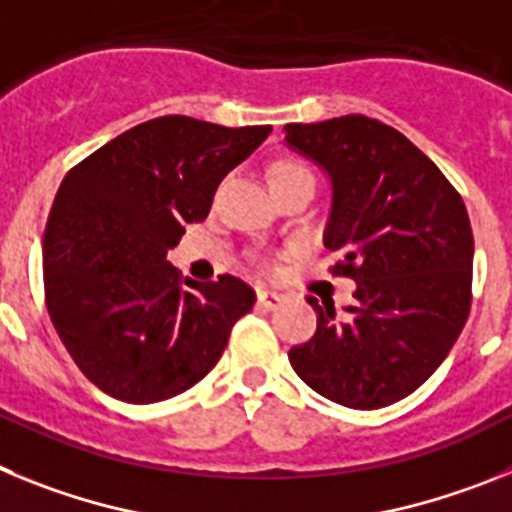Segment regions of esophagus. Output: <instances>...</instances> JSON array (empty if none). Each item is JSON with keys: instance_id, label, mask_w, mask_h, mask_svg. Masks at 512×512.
Listing matches in <instances>:
<instances>
[{"instance_id": "34e87169", "label": "esophagus", "mask_w": 512, "mask_h": 512, "mask_svg": "<svg viewBox=\"0 0 512 512\" xmlns=\"http://www.w3.org/2000/svg\"><path fill=\"white\" fill-rule=\"evenodd\" d=\"M257 304H260L262 309L273 311L283 304V296L275 291H257Z\"/></svg>"}]
</instances>
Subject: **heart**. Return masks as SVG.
<instances>
[{"label":"heart","mask_w":512,"mask_h":512,"mask_svg":"<svg viewBox=\"0 0 512 512\" xmlns=\"http://www.w3.org/2000/svg\"><path fill=\"white\" fill-rule=\"evenodd\" d=\"M291 175H309L304 164L293 162V159H278V162L270 167V182L275 180H283V177H291Z\"/></svg>","instance_id":"1"}]
</instances>
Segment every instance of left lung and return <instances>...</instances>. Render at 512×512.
Segmentation results:
<instances>
[{
    "mask_svg": "<svg viewBox=\"0 0 512 512\" xmlns=\"http://www.w3.org/2000/svg\"><path fill=\"white\" fill-rule=\"evenodd\" d=\"M288 146L332 180L324 247L355 281L348 319L306 296L317 332L288 350L301 379L353 410L394 404L433 376L471 309L474 234L459 190L407 136L366 115L288 123Z\"/></svg>",
    "mask_w": 512,
    "mask_h": 512,
    "instance_id": "8db88e82",
    "label": "left lung"
}]
</instances>
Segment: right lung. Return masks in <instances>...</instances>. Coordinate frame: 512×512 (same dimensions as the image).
Listing matches in <instances>:
<instances>
[{
	"label": "right lung",
	"mask_w": 512,
	"mask_h": 512,
	"mask_svg": "<svg viewBox=\"0 0 512 512\" xmlns=\"http://www.w3.org/2000/svg\"><path fill=\"white\" fill-rule=\"evenodd\" d=\"M270 131L164 115L66 172L43 234L46 309L97 389L162 402L219 363L255 291L234 275L182 283L167 250L185 224L206 219L226 172Z\"/></svg>",
	"instance_id": "1"
}]
</instances>
